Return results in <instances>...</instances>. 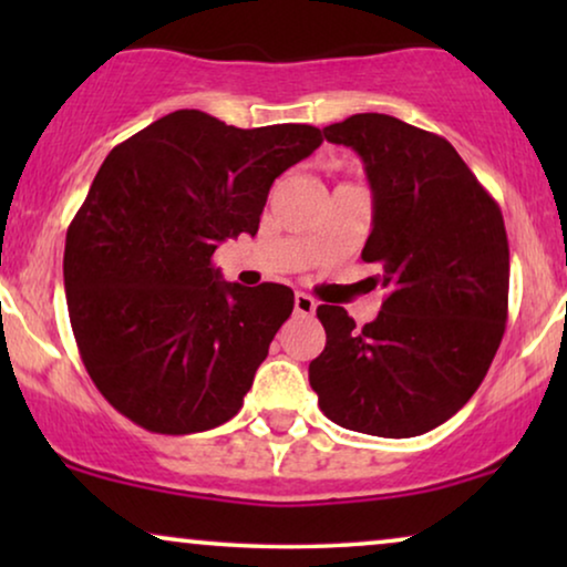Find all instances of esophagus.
<instances>
[{
	"mask_svg": "<svg viewBox=\"0 0 567 567\" xmlns=\"http://www.w3.org/2000/svg\"><path fill=\"white\" fill-rule=\"evenodd\" d=\"M315 299L309 297V293H305V291H297L293 293V312H297L299 317H309V315H315Z\"/></svg>",
	"mask_w": 567,
	"mask_h": 567,
	"instance_id": "1",
	"label": "esophagus"
}]
</instances>
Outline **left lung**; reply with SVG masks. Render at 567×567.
Wrapping results in <instances>:
<instances>
[{
	"instance_id": "left-lung-1",
	"label": "left lung",
	"mask_w": 567,
	"mask_h": 567,
	"mask_svg": "<svg viewBox=\"0 0 567 567\" xmlns=\"http://www.w3.org/2000/svg\"><path fill=\"white\" fill-rule=\"evenodd\" d=\"M363 159L374 227L361 258L379 262L382 312L355 328L320 305L324 351L309 363L320 410L343 429L410 439L477 392L508 320L503 214L446 138L384 113L322 131Z\"/></svg>"
}]
</instances>
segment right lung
Segmentation results:
<instances>
[{
	"label": "right lung",
	"instance_id": "1",
	"mask_svg": "<svg viewBox=\"0 0 567 567\" xmlns=\"http://www.w3.org/2000/svg\"><path fill=\"white\" fill-rule=\"evenodd\" d=\"M320 144L307 123L175 111L100 165L69 224L64 289L84 369L128 421L183 436L243 408L293 291L219 281L214 250L255 235L276 177Z\"/></svg>",
	"mask_w": 567,
	"mask_h": 567
}]
</instances>
